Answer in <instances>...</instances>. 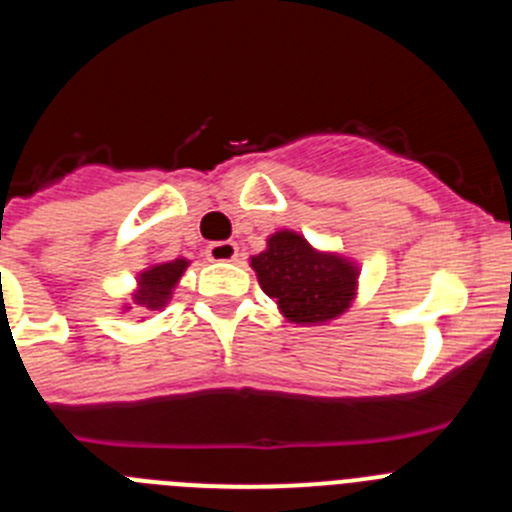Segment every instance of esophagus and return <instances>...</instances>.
I'll use <instances>...</instances> for the list:
<instances>
[{
	"mask_svg": "<svg viewBox=\"0 0 512 512\" xmlns=\"http://www.w3.org/2000/svg\"><path fill=\"white\" fill-rule=\"evenodd\" d=\"M238 256V246L233 241H220L207 246V259L210 261H233Z\"/></svg>",
	"mask_w": 512,
	"mask_h": 512,
	"instance_id": "34e87169",
	"label": "esophagus"
}]
</instances>
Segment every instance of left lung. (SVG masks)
I'll return each instance as SVG.
<instances>
[{"label":"left lung","mask_w":512,"mask_h":512,"mask_svg":"<svg viewBox=\"0 0 512 512\" xmlns=\"http://www.w3.org/2000/svg\"><path fill=\"white\" fill-rule=\"evenodd\" d=\"M261 289L277 300L289 323L323 325L356 300L359 266L336 251H320L297 230L269 235L266 251L251 256Z\"/></svg>","instance_id":"1"}]
</instances>
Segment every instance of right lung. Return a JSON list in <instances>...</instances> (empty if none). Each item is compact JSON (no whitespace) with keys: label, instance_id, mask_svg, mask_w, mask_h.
<instances>
[{"label":"right lung","instance_id":"obj_1","mask_svg":"<svg viewBox=\"0 0 512 512\" xmlns=\"http://www.w3.org/2000/svg\"><path fill=\"white\" fill-rule=\"evenodd\" d=\"M187 259L161 261V264H151L138 274V284L133 289V305L143 307V310H164L169 305L171 295H174L176 284L187 271ZM122 310H130V305H122Z\"/></svg>","mask_w":512,"mask_h":512}]
</instances>
